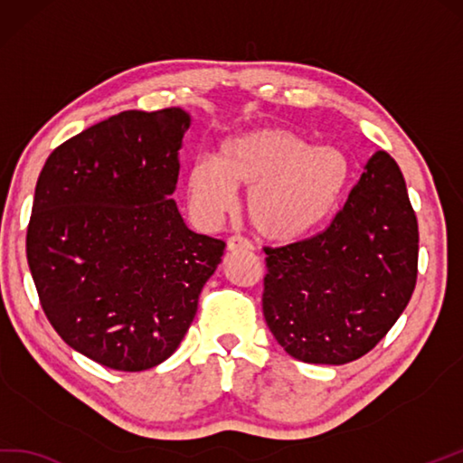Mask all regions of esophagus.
Masks as SVG:
<instances>
[{"label":"esophagus","mask_w":463,"mask_h":463,"mask_svg":"<svg viewBox=\"0 0 463 463\" xmlns=\"http://www.w3.org/2000/svg\"><path fill=\"white\" fill-rule=\"evenodd\" d=\"M228 250L230 251H251L253 250V243L243 238V235H232L228 240Z\"/></svg>","instance_id":"esophagus-1"}]
</instances>
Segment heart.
<instances>
[{"mask_svg":"<svg viewBox=\"0 0 463 463\" xmlns=\"http://www.w3.org/2000/svg\"><path fill=\"white\" fill-rule=\"evenodd\" d=\"M348 162L341 152L283 128H260L225 140L215 162L200 158L188 172V196L205 220L235 203V188H250L248 215L263 238L293 241L318 228L341 198Z\"/></svg>","mask_w":463,"mask_h":463,"instance_id":"heart-1","label":"heart"}]
</instances>
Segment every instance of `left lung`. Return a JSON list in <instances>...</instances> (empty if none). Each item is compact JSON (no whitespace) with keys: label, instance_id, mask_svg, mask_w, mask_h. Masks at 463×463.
Returning a JSON list of instances; mask_svg holds the SVG:
<instances>
[{"label":"left lung","instance_id":"1","mask_svg":"<svg viewBox=\"0 0 463 463\" xmlns=\"http://www.w3.org/2000/svg\"><path fill=\"white\" fill-rule=\"evenodd\" d=\"M263 251V315L287 353L346 364L373 351L418 277V220L396 160L374 152L323 232Z\"/></svg>","mask_w":463,"mask_h":463}]
</instances>
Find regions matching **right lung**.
<instances>
[{"label":"right lung","instance_id":"right-lung-1","mask_svg":"<svg viewBox=\"0 0 463 463\" xmlns=\"http://www.w3.org/2000/svg\"><path fill=\"white\" fill-rule=\"evenodd\" d=\"M182 109L125 110L49 154L27 225L39 303L63 341L112 371L176 351L225 241L186 228L170 194Z\"/></svg>","mask_w":463,"mask_h":463}]
</instances>
